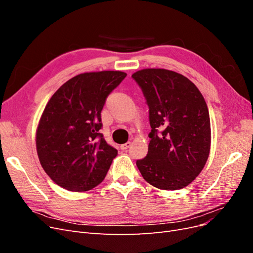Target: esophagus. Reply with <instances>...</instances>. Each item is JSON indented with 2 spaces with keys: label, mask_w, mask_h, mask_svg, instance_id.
<instances>
[{
  "label": "esophagus",
  "mask_w": 253,
  "mask_h": 253,
  "mask_svg": "<svg viewBox=\"0 0 253 253\" xmlns=\"http://www.w3.org/2000/svg\"><path fill=\"white\" fill-rule=\"evenodd\" d=\"M129 147H131V142L127 141V142L124 143V144H121V145H120V149H121L122 151H126Z\"/></svg>",
  "instance_id": "obj_1"
}]
</instances>
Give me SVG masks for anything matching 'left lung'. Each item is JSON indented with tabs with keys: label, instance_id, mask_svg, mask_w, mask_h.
Masks as SVG:
<instances>
[{
	"label": "left lung",
	"instance_id": "8db88e82",
	"mask_svg": "<svg viewBox=\"0 0 253 253\" xmlns=\"http://www.w3.org/2000/svg\"><path fill=\"white\" fill-rule=\"evenodd\" d=\"M149 105L148 154L136 162L142 177L162 190L187 187L209 157L211 127L208 106L187 77L164 68L132 75Z\"/></svg>",
	"mask_w": 253,
	"mask_h": 253
}]
</instances>
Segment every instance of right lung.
<instances>
[{"instance_id": "obj_1", "label": "right lung", "mask_w": 253, "mask_h": 253, "mask_svg": "<svg viewBox=\"0 0 253 253\" xmlns=\"http://www.w3.org/2000/svg\"><path fill=\"white\" fill-rule=\"evenodd\" d=\"M126 74L84 73L66 81L51 96L36 134L41 166L58 186L82 192L100 183L117 156L99 133L106 98Z\"/></svg>"}]
</instances>
